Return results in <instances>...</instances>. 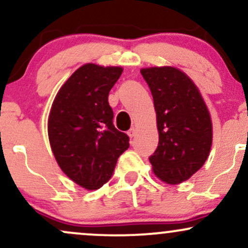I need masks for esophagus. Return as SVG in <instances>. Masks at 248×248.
<instances>
[{
	"label": "esophagus",
	"mask_w": 248,
	"mask_h": 248,
	"mask_svg": "<svg viewBox=\"0 0 248 248\" xmlns=\"http://www.w3.org/2000/svg\"><path fill=\"white\" fill-rule=\"evenodd\" d=\"M127 134H128V136H129L130 139H133L134 136L136 135V129H135V128H130V129L128 130Z\"/></svg>",
	"instance_id": "1"
}]
</instances>
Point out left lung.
<instances>
[{
    "instance_id": "left-lung-1",
    "label": "left lung",
    "mask_w": 248,
    "mask_h": 248,
    "mask_svg": "<svg viewBox=\"0 0 248 248\" xmlns=\"http://www.w3.org/2000/svg\"><path fill=\"white\" fill-rule=\"evenodd\" d=\"M141 75L150 88L158 146L149 157L155 175L168 184L189 179L205 163L212 144V124L198 88L175 67H148Z\"/></svg>"
}]
</instances>
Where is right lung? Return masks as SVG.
Instances as JSON below:
<instances>
[{"instance_id": "right-lung-1", "label": "right lung", "mask_w": 248, "mask_h": 248, "mask_svg": "<svg viewBox=\"0 0 248 248\" xmlns=\"http://www.w3.org/2000/svg\"><path fill=\"white\" fill-rule=\"evenodd\" d=\"M121 73L118 66L82 65L62 85L51 107L47 133L57 163L87 190L109 181L119 156L129 148L127 134L113 124L108 104Z\"/></svg>"}]
</instances>
